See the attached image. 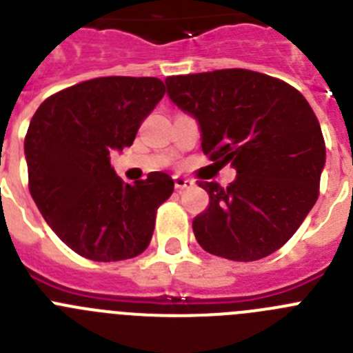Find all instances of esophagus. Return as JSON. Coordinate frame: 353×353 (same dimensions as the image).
Here are the masks:
<instances>
[{"instance_id":"obj_1","label":"esophagus","mask_w":353,"mask_h":353,"mask_svg":"<svg viewBox=\"0 0 353 353\" xmlns=\"http://www.w3.org/2000/svg\"><path fill=\"white\" fill-rule=\"evenodd\" d=\"M192 185H194V182H192V180L183 179V176H179V174L174 176V189H176V191L182 192L183 189H189V187H192Z\"/></svg>"}]
</instances>
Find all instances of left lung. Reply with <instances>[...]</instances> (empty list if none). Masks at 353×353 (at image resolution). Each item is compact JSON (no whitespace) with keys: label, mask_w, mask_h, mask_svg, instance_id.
<instances>
[{"label":"left lung","mask_w":353,"mask_h":353,"mask_svg":"<svg viewBox=\"0 0 353 353\" xmlns=\"http://www.w3.org/2000/svg\"><path fill=\"white\" fill-rule=\"evenodd\" d=\"M166 86L198 121L203 154L236 170L226 189L198 182L210 198L192 221L198 244L233 261L283 248L316 203L325 166L322 129L304 95L245 68L171 76Z\"/></svg>","instance_id":"1"}]
</instances>
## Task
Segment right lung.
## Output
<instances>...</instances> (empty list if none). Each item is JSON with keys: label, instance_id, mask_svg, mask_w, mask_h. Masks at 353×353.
<instances>
[{"label": "right lung", "instance_id": "1", "mask_svg": "<svg viewBox=\"0 0 353 353\" xmlns=\"http://www.w3.org/2000/svg\"><path fill=\"white\" fill-rule=\"evenodd\" d=\"M164 93L157 77H97L51 95L31 118L24 139L31 198L81 256L120 261L148 248L173 179L154 171L130 185L109 154L132 145Z\"/></svg>", "mask_w": 353, "mask_h": 353}]
</instances>
